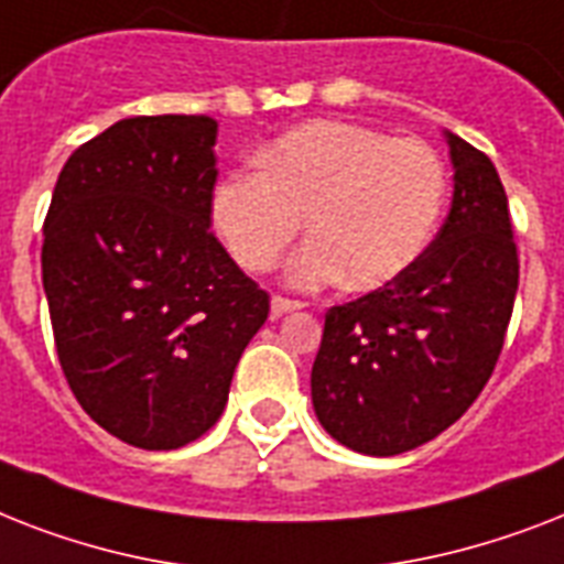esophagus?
<instances>
[{"label": "esophagus", "mask_w": 564, "mask_h": 564, "mask_svg": "<svg viewBox=\"0 0 564 564\" xmlns=\"http://www.w3.org/2000/svg\"><path fill=\"white\" fill-rule=\"evenodd\" d=\"M299 307H301L299 301L283 299V295H272V316L274 318L286 316V313H292V310H299Z\"/></svg>", "instance_id": "1"}]
</instances>
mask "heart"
<instances>
[{
	"label": "heart",
	"mask_w": 564,
	"mask_h": 564,
	"mask_svg": "<svg viewBox=\"0 0 564 564\" xmlns=\"http://www.w3.org/2000/svg\"><path fill=\"white\" fill-rule=\"evenodd\" d=\"M260 172H234L213 193V225L237 263L272 269L299 230L286 281L316 290L343 281L377 290L410 269L436 234L447 172L436 149L375 128L313 119L257 154Z\"/></svg>",
	"instance_id": "1"
}]
</instances>
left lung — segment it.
Returning <instances> with one entry per match:
<instances>
[{
    "label": "left lung",
    "mask_w": 564,
    "mask_h": 564,
    "mask_svg": "<svg viewBox=\"0 0 564 564\" xmlns=\"http://www.w3.org/2000/svg\"><path fill=\"white\" fill-rule=\"evenodd\" d=\"M445 140L454 198L436 239L401 278L325 316L313 410L357 454L436 438L477 401L503 348L518 292L507 193L486 154Z\"/></svg>",
    "instance_id": "1"
}]
</instances>
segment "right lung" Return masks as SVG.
<instances>
[{"label":"right lung","mask_w":564,"mask_h":564,"mask_svg":"<svg viewBox=\"0 0 564 564\" xmlns=\"http://www.w3.org/2000/svg\"><path fill=\"white\" fill-rule=\"evenodd\" d=\"M216 119H119L75 149L43 225V290L66 383L143 451L207 433L269 316L210 234Z\"/></svg>","instance_id":"right-lung-1"}]
</instances>
